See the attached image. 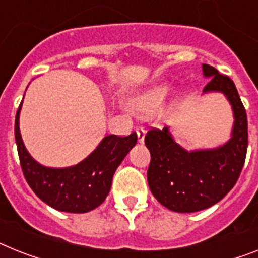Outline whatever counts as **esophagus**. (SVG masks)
<instances>
[{"label": "esophagus", "mask_w": 258, "mask_h": 258, "mask_svg": "<svg viewBox=\"0 0 258 258\" xmlns=\"http://www.w3.org/2000/svg\"><path fill=\"white\" fill-rule=\"evenodd\" d=\"M145 134H146V132H145L144 127H137V137H138V142H140V144H144Z\"/></svg>", "instance_id": "1"}]
</instances>
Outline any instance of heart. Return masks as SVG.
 <instances>
[{
  "label": "heart",
  "mask_w": 258,
  "mask_h": 258,
  "mask_svg": "<svg viewBox=\"0 0 258 258\" xmlns=\"http://www.w3.org/2000/svg\"><path fill=\"white\" fill-rule=\"evenodd\" d=\"M169 91L170 87L166 83H159V84L149 87L148 89H145L132 97L129 101L132 110L138 116L153 114L155 110L159 109V106L162 105L169 95Z\"/></svg>",
  "instance_id": "heart-1"
}]
</instances>
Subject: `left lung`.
Wrapping results in <instances>:
<instances>
[{
    "label": "left lung",
    "mask_w": 258,
    "mask_h": 258,
    "mask_svg": "<svg viewBox=\"0 0 258 258\" xmlns=\"http://www.w3.org/2000/svg\"><path fill=\"white\" fill-rule=\"evenodd\" d=\"M202 70L204 78L210 79L203 93H223L232 106L233 126L228 141L218 148L188 152L176 144L167 126L152 129L145 136L152 155L148 170L150 191L166 208L183 214L206 210L232 190L248 148L246 112L235 83L212 66L203 64Z\"/></svg>",
    "instance_id": "1"
}]
</instances>
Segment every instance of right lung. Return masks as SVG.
Segmentation results:
<instances>
[{"mask_svg":"<svg viewBox=\"0 0 258 258\" xmlns=\"http://www.w3.org/2000/svg\"><path fill=\"white\" fill-rule=\"evenodd\" d=\"M16 114V144L25 179L40 201L63 212L84 214L105 201L112 186L114 171L137 144V134L127 137L106 136L99 146L78 165L47 167L40 165L27 152L19 131V113Z\"/></svg>","mask_w":258,"mask_h":258,"instance_id":"add662e5","label":"right lung"}]
</instances>
